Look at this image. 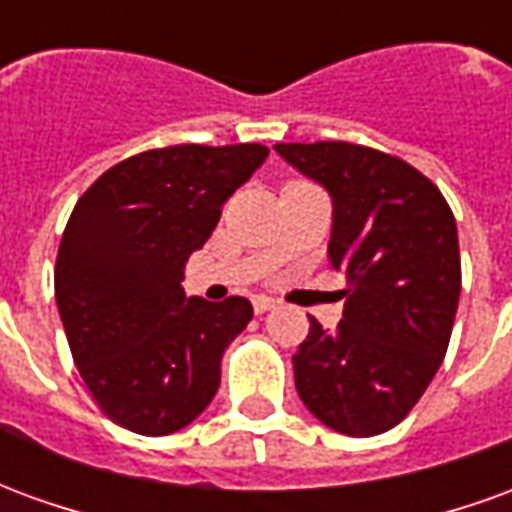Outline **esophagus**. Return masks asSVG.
<instances>
[{"mask_svg": "<svg viewBox=\"0 0 512 512\" xmlns=\"http://www.w3.org/2000/svg\"><path fill=\"white\" fill-rule=\"evenodd\" d=\"M252 304H255L257 315H263V312L274 310V304H277V301L271 299V296H255V301H252Z\"/></svg>", "mask_w": 512, "mask_h": 512, "instance_id": "1", "label": "esophagus"}]
</instances>
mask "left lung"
Returning a JSON list of instances; mask_svg holds the SVG:
<instances>
[{"label": "left lung", "mask_w": 512, "mask_h": 512, "mask_svg": "<svg viewBox=\"0 0 512 512\" xmlns=\"http://www.w3.org/2000/svg\"><path fill=\"white\" fill-rule=\"evenodd\" d=\"M332 197L329 260L343 271V321L310 318L293 354L296 389L326 428H395L436 376L461 296L458 227L441 191L403 158L351 142L274 145Z\"/></svg>", "instance_id": "obj_1"}]
</instances>
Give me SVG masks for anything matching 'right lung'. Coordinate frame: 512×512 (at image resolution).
<instances>
[{"instance_id":"1","label":"right lung","mask_w":512,"mask_h":512,"mask_svg":"<svg viewBox=\"0 0 512 512\" xmlns=\"http://www.w3.org/2000/svg\"><path fill=\"white\" fill-rule=\"evenodd\" d=\"M268 156L263 145H175L106 169L62 233L54 296L73 362L117 425L167 436L219 389L224 348L252 304L186 299L183 268L222 205Z\"/></svg>"}]
</instances>
